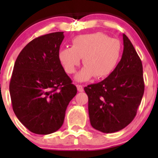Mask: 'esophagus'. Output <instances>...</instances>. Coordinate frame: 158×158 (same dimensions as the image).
Masks as SVG:
<instances>
[{"mask_svg": "<svg viewBox=\"0 0 158 158\" xmlns=\"http://www.w3.org/2000/svg\"><path fill=\"white\" fill-rule=\"evenodd\" d=\"M76 87L79 92H83V86L82 85H76Z\"/></svg>", "mask_w": 158, "mask_h": 158, "instance_id": "obj_1", "label": "esophagus"}]
</instances>
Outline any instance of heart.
Masks as SVG:
<instances>
[{
	"label": "heart",
	"mask_w": 158,
	"mask_h": 158,
	"mask_svg": "<svg viewBox=\"0 0 158 158\" xmlns=\"http://www.w3.org/2000/svg\"><path fill=\"white\" fill-rule=\"evenodd\" d=\"M122 51V44L118 40L97 32L73 38L72 47L60 49L58 58L68 74L75 73L82 58L85 66L77 73L76 79L83 82L92 76L102 79L109 76L118 64Z\"/></svg>",
	"instance_id": "b5f03b06"
}]
</instances>
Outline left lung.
Returning a JSON list of instances; mask_svg holds the SVG:
<instances>
[{
    "mask_svg": "<svg viewBox=\"0 0 158 158\" xmlns=\"http://www.w3.org/2000/svg\"><path fill=\"white\" fill-rule=\"evenodd\" d=\"M114 71L102 82L84 88L91 125L103 133L118 131L135 118L144 92L141 60L128 36Z\"/></svg>",
    "mask_w": 158,
    "mask_h": 158,
    "instance_id": "8db88e82",
    "label": "left lung"
}]
</instances>
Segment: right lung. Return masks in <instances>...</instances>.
I'll return each instance as SVG.
<instances>
[{"instance_id": "add662e5", "label": "right lung", "mask_w": 158, "mask_h": 158, "mask_svg": "<svg viewBox=\"0 0 158 158\" xmlns=\"http://www.w3.org/2000/svg\"><path fill=\"white\" fill-rule=\"evenodd\" d=\"M63 39V32L35 38L14 63L9 87L13 110L19 121L37 135L61 128L66 108L77 93L58 58Z\"/></svg>"}]
</instances>
